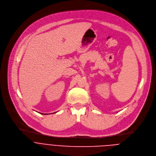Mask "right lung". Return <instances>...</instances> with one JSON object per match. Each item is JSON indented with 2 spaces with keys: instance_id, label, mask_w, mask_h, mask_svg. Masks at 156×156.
<instances>
[{
  "instance_id": "right-lung-1",
  "label": "right lung",
  "mask_w": 156,
  "mask_h": 156,
  "mask_svg": "<svg viewBox=\"0 0 156 156\" xmlns=\"http://www.w3.org/2000/svg\"><path fill=\"white\" fill-rule=\"evenodd\" d=\"M43 115H47V114H43Z\"/></svg>"
}]
</instances>
